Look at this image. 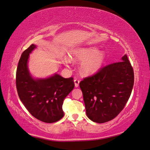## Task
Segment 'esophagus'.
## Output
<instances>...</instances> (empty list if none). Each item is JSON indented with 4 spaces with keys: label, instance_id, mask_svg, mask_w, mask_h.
Here are the masks:
<instances>
[{
    "label": "esophagus",
    "instance_id": "esophagus-1",
    "mask_svg": "<svg viewBox=\"0 0 150 150\" xmlns=\"http://www.w3.org/2000/svg\"><path fill=\"white\" fill-rule=\"evenodd\" d=\"M80 81L77 79H75L74 80V83H75V87H79V84Z\"/></svg>",
    "mask_w": 150,
    "mask_h": 150
}]
</instances>
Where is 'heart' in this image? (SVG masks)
Masks as SVG:
<instances>
[{
	"label": "heart",
	"instance_id": "heart-1",
	"mask_svg": "<svg viewBox=\"0 0 150 150\" xmlns=\"http://www.w3.org/2000/svg\"><path fill=\"white\" fill-rule=\"evenodd\" d=\"M71 58L74 61L83 62L80 69L83 74L91 75L98 71L105 63V55L103 52H98L97 48H80L75 50L71 54ZM65 65L71 62L70 58L63 59Z\"/></svg>",
	"mask_w": 150,
	"mask_h": 150
}]
</instances>
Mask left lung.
<instances>
[{
  "label": "left lung",
  "instance_id": "obj_1",
  "mask_svg": "<svg viewBox=\"0 0 150 150\" xmlns=\"http://www.w3.org/2000/svg\"><path fill=\"white\" fill-rule=\"evenodd\" d=\"M134 70L126 55L103 67L79 83L86 114L96 123L115 118L123 110L134 86Z\"/></svg>",
  "mask_w": 150,
  "mask_h": 150
}]
</instances>
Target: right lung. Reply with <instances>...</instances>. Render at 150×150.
Listing matches in <instances>:
<instances>
[{"mask_svg": "<svg viewBox=\"0 0 150 150\" xmlns=\"http://www.w3.org/2000/svg\"><path fill=\"white\" fill-rule=\"evenodd\" d=\"M35 45L24 51L18 64L16 85L22 103L31 115L42 122H55L64 116L62 105L65 98L75 87L73 78L59 75L43 79H34L28 69V60Z\"/></svg>", "mask_w": 150, "mask_h": 150, "instance_id": "obj_1", "label": "right lung"}]
</instances>
